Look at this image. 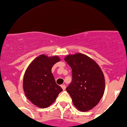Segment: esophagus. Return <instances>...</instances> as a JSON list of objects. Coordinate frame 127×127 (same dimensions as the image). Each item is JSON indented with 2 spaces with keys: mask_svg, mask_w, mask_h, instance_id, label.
Returning a JSON list of instances; mask_svg holds the SVG:
<instances>
[{
  "mask_svg": "<svg viewBox=\"0 0 127 127\" xmlns=\"http://www.w3.org/2000/svg\"><path fill=\"white\" fill-rule=\"evenodd\" d=\"M61 87H62V88L63 89V90H65L66 89V86L65 85H61Z\"/></svg>",
  "mask_w": 127,
  "mask_h": 127,
  "instance_id": "esophagus-1",
  "label": "esophagus"
}]
</instances>
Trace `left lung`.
Listing matches in <instances>:
<instances>
[{"label":"left lung","mask_w":127,"mask_h":127,"mask_svg":"<svg viewBox=\"0 0 127 127\" xmlns=\"http://www.w3.org/2000/svg\"><path fill=\"white\" fill-rule=\"evenodd\" d=\"M65 61L72 70L71 82L66 90L79 110L88 111L99 103L104 93L101 69L95 61L82 53L67 56Z\"/></svg>","instance_id":"8db88e82"}]
</instances>
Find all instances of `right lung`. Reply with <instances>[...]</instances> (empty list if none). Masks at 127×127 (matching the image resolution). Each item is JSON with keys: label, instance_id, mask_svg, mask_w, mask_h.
<instances>
[{"label": "right lung", "instance_id": "right-lung-1", "mask_svg": "<svg viewBox=\"0 0 127 127\" xmlns=\"http://www.w3.org/2000/svg\"><path fill=\"white\" fill-rule=\"evenodd\" d=\"M59 61L58 56L48 57L42 54L35 59L26 70L23 82L24 92L37 107H49L62 91L51 73L53 65Z\"/></svg>", "mask_w": 127, "mask_h": 127}]
</instances>
